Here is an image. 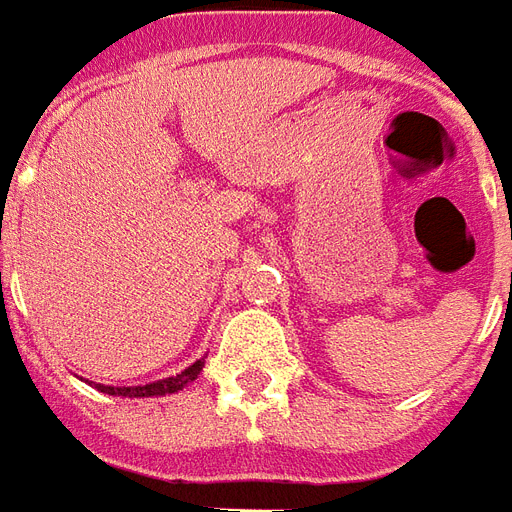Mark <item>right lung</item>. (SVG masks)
Listing matches in <instances>:
<instances>
[{"instance_id":"1","label":"right lung","mask_w":512,"mask_h":512,"mask_svg":"<svg viewBox=\"0 0 512 512\" xmlns=\"http://www.w3.org/2000/svg\"><path fill=\"white\" fill-rule=\"evenodd\" d=\"M202 367H205V359H197L191 367L178 372V375L156 380V383H145V386H105V383H94V388H99L102 394H110V397H164V394H175V391H183L188 383H194Z\"/></svg>"}]
</instances>
